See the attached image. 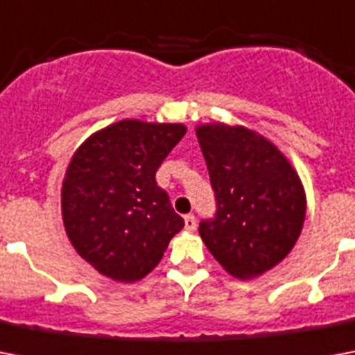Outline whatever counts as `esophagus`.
I'll use <instances>...</instances> for the list:
<instances>
[{"mask_svg":"<svg viewBox=\"0 0 355 355\" xmlns=\"http://www.w3.org/2000/svg\"><path fill=\"white\" fill-rule=\"evenodd\" d=\"M184 228H186L188 232H193L195 228H197V221H195V216L184 217Z\"/></svg>","mask_w":355,"mask_h":355,"instance_id":"34e87169","label":"esophagus"}]
</instances>
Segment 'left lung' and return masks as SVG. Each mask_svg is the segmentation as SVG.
Here are the masks:
<instances>
[{"label": "left lung", "instance_id": "obj_1", "mask_svg": "<svg viewBox=\"0 0 355 355\" xmlns=\"http://www.w3.org/2000/svg\"><path fill=\"white\" fill-rule=\"evenodd\" d=\"M216 191V219L199 234L228 275L258 278L291 252L306 219L297 169L252 128L202 123L195 128Z\"/></svg>", "mask_w": 355, "mask_h": 355}]
</instances>
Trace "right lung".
<instances>
[{"mask_svg": "<svg viewBox=\"0 0 355 355\" xmlns=\"http://www.w3.org/2000/svg\"><path fill=\"white\" fill-rule=\"evenodd\" d=\"M184 134V123L123 119L88 136L71 156L60 189L64 230L103 276L141 280L182 230L155 175Z\"/></svg>", "mask_w": 355, "mask_h": 355, "instance_id": "obj_1", "label": "right lung"}]
</instances>
